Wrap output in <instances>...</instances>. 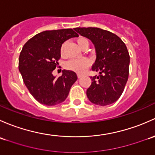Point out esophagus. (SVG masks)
<instances>
[{
  "mask_svg": "<svg viewBox=\"0 0 155 155\" xmlns=\"http://www.w3.org/2000/svg\"><path fill=\"white\" fill-rule=\"evenodd\" d=\"M81 77H82V75H81V74H78V78H81Z\"/></svg>",
  "mask_w": 155,
  "mask_h": 155,
  "instance_id": "obj_1",
  "label": "esophagus"
}]
</instances>
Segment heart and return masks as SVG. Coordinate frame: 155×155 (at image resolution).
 Instances as JSON below:
<instances>
[{
    "instance_id": "heart-1",
    "label": "heart",
    "mask_w": 155,
    "mask_h": 155,
    "mask_svg": "<svg viewBox=\"0 0 155 155\" xmlns=\"http://www.w3.org/2000/svg\"><path fill=\"white\" fill-rule=\"evenodd\" d=\"M77 42L81 48L83 46L85 45H89L88 40L84 37L78 38L77 39ZM63 48H64V46L63 45L61 47V53L63 52ZM88 66L89 63L86 60H71L66 63V68L71 70V71H77V72L79 73H81L85 71V69Z\"/></svg>"
}]
</instances>
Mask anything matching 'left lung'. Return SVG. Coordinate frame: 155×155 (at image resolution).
<instances>
[{
    "instance_id": "8db88e82",
    "label": "left lung",
    "mask_w": 155,
    "mask_h": 155,
    "mask_svg": "<svg viewBox=\"0 0 155 155\" xmlns=\"http://www.w3.org/2000/svg\"><path fill=\"white\" fill-rule=\"evenodd\" d=\"M74 30L91 40L96 53L92 70L99 71V75L90 77L92 84L87 90V98L99 106L114 103L123 92L128 79L130 56L125 44L116 34L101 28Z\"/></svg>"
}]
</instances>
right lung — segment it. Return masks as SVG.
<instances>
[{"instance_id": "right-lung-1", "label": "right lung", "mask_w": 155, "mask_h": 155, "mask_svg": "<svg viewBox=\"0 0 155 155\" xmlns=\"http://www.w3.org/2000/svg\"><path fill=\"white\" fill-rule=\"evenodd\" d=\"M73 37L78 34L72 29L45 30L29 39L21 51L19 71L30 94L42 104L54 106L64 101L77 81L76 73L70 70H63L59 78L52 74L61 57L62 45Z\"/></svg>"}]
</instances>
